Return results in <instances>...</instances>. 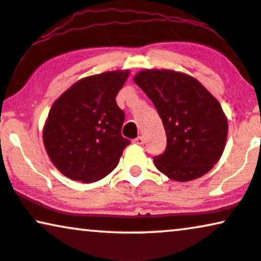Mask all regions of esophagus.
Here are the masks:
<instances>
[{
	"label": "esophagus",
	"instance_id": "esophagus-1",
	"mask_svg": "<svg viewBox=\"0 0 261 261\" xmlns=\"http://www.w3.org/2000/svg\"><path fill=\"white\" fill-rule=\"evenodd\" d=\"M135 144H138V146H143L144 144V138L142 136H138L137 138H135V140L133 141Z\"/></svg>",
	"mask_w": 261,
	"mask_h": 261
}]
</instances>
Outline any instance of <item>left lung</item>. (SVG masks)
Segmentation results:
<instances>
[{"label":"left lung","mask_w":261,"mask_h":261,"mask_svg":"<svg viewBox=\"0 0 261 261\" xmlns=\"http://www.w3.org/2000/svg\"><path fill=\"white\" fill-rule=\"evenodd\" d=\"M134 82L150 98L163 120L167 146L155 167L177 182L206 174L222 156L227 119L219 101L189 74L143 70Z\"/></svg>","instance_id":"obj_1"}]
</instances>
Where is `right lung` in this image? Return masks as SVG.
Wrapping results in <instances>:
<instances>
[{
	"label": "right lung",
	"instance_id": "add662e5",
	"mask_svg": "<svg viewBox=\"0 0 261 261\" xmlns=\"http://www.w3.org/2000/svg\"><path fill=\"white\" fill-rule=\"evenodd\" d=\"M130 71L89 75L53 103L43 127L49 159L72 180L97 182L110 174L130 141L121 136L125 114L117 94Z\"/></svg>",
	"mask_w": 261,
	"mask_h": 261
}]
</instances>
